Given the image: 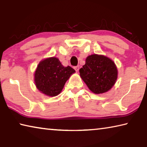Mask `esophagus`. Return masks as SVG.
Returning <instances> with one entry per match:
<instances>
[{
    "label": "esophagus",
    "instance_id": "obj_1",
    "mask_svg": "<svg viewBox=\"0 0 147 147\" xmlns=\"http://www.w3.org/2000/svg\"><path fill=\"white\" fill-rule=\"evenodd\" d=\"M74 69H75V71H76V72H78V70H79V65H78V66H76V67H74Z\"/></svg>",
    "mask_w": 147,
    "mask_h": 147
}]
</instances>
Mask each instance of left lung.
<instances>
[{
    "label": "left lung",
    "instance_id": "8db88e82",
    "mask_svg": "<svg viewBox=\"0 0 147 147\" xmlns=\"http://www.w3.org/2000/svg\"><path fill=\"white\" fill-rule=\"evenodd\" d=\"M80 76L94 94H102L112 88L118 76V70L112 59L99 54L86 58V63L80 69Z\"/></svg>",
    "mask_w": 147,
    "mask_h": 147
}]
</instances>
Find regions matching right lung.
Returning <instances> with one entry per match:
<instances>
[{"instance_id": "add662e5", "label": "right lung", "mask_w": 147, "mask_h": 147, "mask_svg": "<svg viewBox=\"0 0 147 147\" xmlns=\"http://www.w3.org/2000/svg\"><path fill=\"white\" fill-rule=\"evenodd\" d=\"M75 70L70 66L64 67L56 57H51L39 62L34 73L37 89L48 96H56L61 93L65 84Z\"/></svg>"}]
</instances>
